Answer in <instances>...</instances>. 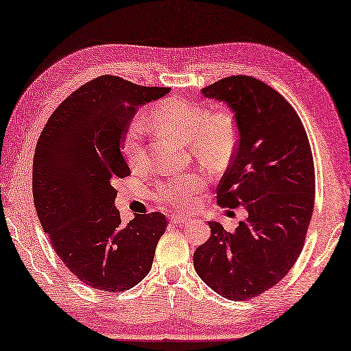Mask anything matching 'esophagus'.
Returning <instances> with one entry per match:
<instances>
[{
    "mask_svg": "<svg viewBox=\"0 0 351 351\" xmlns=\"http://www.w3.org/2000/svg\"><path fill=\"white\" fill-rule=\"evenodd\" d=\"M191 217L187 216H180V215H173L171 216V223H178V225H183L186 221H189Z\"/></svg>",
    "mask_w": 351,
    "mask_h": 351,
    "instance_id": "esophagus-1",
    "label": "esophagus"
}]
</instances>
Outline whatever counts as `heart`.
<instances>
[{"label":"heart","instance_id":"obj_1","mask_svg":"<svg viewBox=\"0 0 351 351\" xmlns=\"http://www.w3.org/2000/svg\"><path fill=\"white\" fill-rule=\"evenodd\" d=\"M150 123L156 130L189 144L193 155L211 168L223 167L232 155L237 143L232 116L223 111L213 113L207 107L180 98H168L159 102L150 111ZM122 147L131 167L141 168L147 164L144 126L140 119H132L128 123ZM204 186L205 178L191 171L160 183L156 189V198L167 205L186 210Z\"/></svg>","mask_w":351,"mask_h":351}]
</instances>
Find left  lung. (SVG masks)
Masks as SVG:
<instances>
[{
    "label": "left lung",
    "instance_id": "8db88e82",
    "mask_svg": "<svg viewBox=\"0 0 351 351\" xmlns=\"http://www.w3.org/2000/svg\"><path fill=\"white\" fill-rule=\"evenodd\" d=\"M201 92L228 104L238 130L217 202L243 205L249 216L235 232L208 221L211 237L195 250L193 265L215 292L244 301L283 280L302 252L314 208L313 153L296 111L267 83L230 75Z\"/></svg>",
    "mask_w": 351,
    "mask_h": 351
}]
</instances>
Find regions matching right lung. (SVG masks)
<instances>
[{"instance_id":"obj_1","label":"right lung","mask_w":351,"mask_h":351,"mask_svg":"<svg viewBox=\"0 0 351 351\" xmlns=\"http://www.w3.org/2000/svg\"><path fill=\"white\" fill-rule=\"evenodd\" d=\"M169 90L99 75L61 102L38 138L32 195L40 223L59 259L92 289L123 292L152 268L167 217L136 215L123 225L114 184L131 174L122 152L128 123Z\"/></svg>"}]
</instances>
